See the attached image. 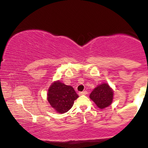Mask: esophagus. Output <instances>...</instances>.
<instances>
[{
    "label": "esophagus",
    "instance_id": "1",
    "mask_svg": "<svg viewBox=\"0 0 148 148\" xmlns=\"http://www.w3.org/2000/svg\"><path fill=\"white\" fill-rule=\"evenodd\" d=\"M88 93V92L86 90H84L83 92H80L79 93V95H86Z\"/></svg>",
    "mask_w": 148,
    "mask_h": 148
}]
</instances>
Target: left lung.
<instances>
[{"mask_svg":"<svg viewBox=\"0 0 148 148\" xmlns=\"http://www.w3.org/2000/svg\"><path fill=\"white\" fill-rule=\"evenodd\" d=\"M113 92L107 84L99 85L90 95V98L101 109L110 106L113 101Z\"/></svg>","mask_w":148,"mask_h":148,"instance_id":"1","label":"left lung"}]
</instances>
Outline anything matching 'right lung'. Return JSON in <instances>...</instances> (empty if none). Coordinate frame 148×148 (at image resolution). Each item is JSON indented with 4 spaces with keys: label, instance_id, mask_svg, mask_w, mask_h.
<instances>
[{
    "label": "right lung",
    "instance_id": "1",
    "mask_svg": "<svg viewBox=\"0 0 148 148\" xmlns=\"http://www.w3.org/2000/svg\"><path fill=\"white\" fill-rule=\"evenodd\" d=\"M79 97L72 86L56 81L48 91V101L58 113H66L72 108L74 100Z\"/></svg>",
    "mask_w": 148,
    "mask_h": 148
}]
</instances>
